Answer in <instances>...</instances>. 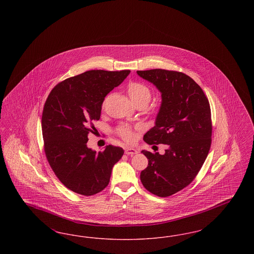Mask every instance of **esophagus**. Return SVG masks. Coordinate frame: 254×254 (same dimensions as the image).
<instances>
[{
  "instance_id": "1",
  "label": "esophagus",
  "mask_w": 254,
  "mask_h": 254,
  "mask_svg": "<svg viewBox=\"0 0 254 254\" xmlns=\"http://www.w3.org/2000/svg\"><path fill=\"white\" fill-rule=\"evenodd\" d=\"M125 153H126L127 155H134V154L138 153V150L135 149V148H133V147L127 146V147L125 148Z\"/></svg>"
}]
</instances>
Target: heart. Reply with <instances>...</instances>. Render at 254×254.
I'll list each match as a JSON object with an SVG mask.
<instances>
[{
    "mask_svg": "<svg viewBox=\"0 0 254 254\" xmlns=\"http://www.w3.org/2000/svg\"><path fill=\"white\" fill-rule=\"evenodd\" d=\"M127 92L134 104L138 102H145L147 105L151 98L150 88L140 82H132L127 85ZM117 132L127 142H133L135 139L132 129L127 126L119 127Z\"/></svg>",
    "mask_w": 254,
    "mask_h": 254,
    "instance_id": "1",
    "label": "heart"
}]
</instances>
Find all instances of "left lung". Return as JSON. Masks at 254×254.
<instances>
[{
    "instance_id": "1",
    "label": "left lung",
    "mask_w": 254,
    "mask_h": 254,
    "mask_svg": "<svg viewBox=\"0 0 254 254\" xmlns=\"http://www.w3.org/2000/svg\"><path fill=\"white\" fill-rule=\"evenodd\" d=\"M137 74L161 92L155 126L144 135L148 145H168L165 154L142 150L148 159L140 178L145 189L168 197L189 186L202 168L211 145V112L200 85L185 73L150 69Z\"/></svg>"
}]
</instances>
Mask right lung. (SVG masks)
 I'll return each instance as SVG.
<instances>
[{
	"mask_svg": "<svg viewBox=\"0 0 254 254\" xmlns=\"http://www.w3.org/2000/svg\"><path fill=\"white\" fill-rule=\"evenodd\" d=\"M130 70H89L55 85L42 115L45 152L63 185L76 193L90 196L109 185L113 166L124 149L109 145L96 152L86 146L93 121L101 116L105 97Z\"/></svg>",
	"mask_w": 254,
	"mask_h": 254,
	"instance_id": "add662e5",
	"label": "right lung"
}]
</instances>
